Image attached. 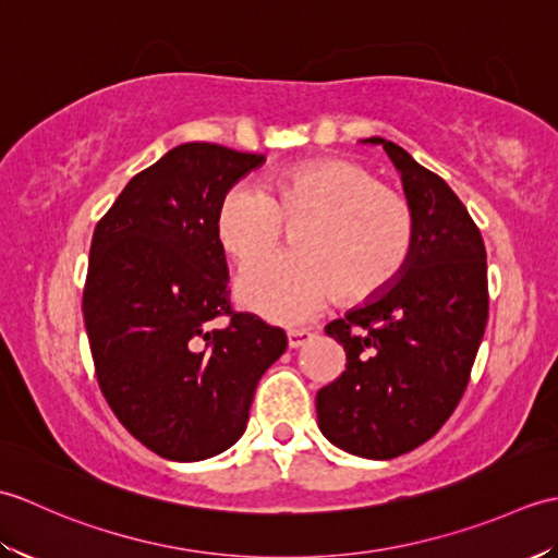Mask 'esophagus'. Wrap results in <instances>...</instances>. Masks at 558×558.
Listing matches in <instances>:
<instances>
[{
	"label": "esophagus",
	"instance_id": "34e87169",
	"mask_svg": "<svg viewBox=\"0 0 558 558\" xmlns=\"http://www.w3.org/2000/svg\"><path fill=\"white\" fill-rule=\"evenodd\" d=\"M310 338H312V330H306V328H290L288 330V345L290 348H302Z\"/></svg>",
	"mask_w": 558,
	"mask_h": 558
}]
</instances>
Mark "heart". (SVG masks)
<instances>
[{"instance_id":"heart-1","label":"heart","mask_w":558,"mask_h":558,"mask_svg":"<svg viewBox=\"0 0 558 558\" xmlns=\"http://www.w3.org/2000/svg\"><path fill=\"white\" fill-rule=\"evenodd\" d=\"M294 232V254L242 270L236 298L260 316L298 324L336 298L362 302L393 286L414 248V213L398 192L350 160H312L236 184L222 196L216 232L236 264L272 252Z\"/></svg>"}]
</instances>
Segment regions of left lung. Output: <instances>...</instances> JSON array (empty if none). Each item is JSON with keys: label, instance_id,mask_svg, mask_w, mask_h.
<instances>
[{"label": "left lung", "instance_id": "obj_1", "mask_svg": "<svg viewBox=\"0 0 558 558\" xmlns=\"http://www.w3.org/2000/svg\"><path fill=\"white\" fill-rule=\"evenodd\" d=\"M414 213V248L396 286L326 326L345 372L316 393L318 429L352 456L388 460L441 429L465 393L489 316L487 248L441 177L381 136Z\"/></svg>", "mask_w": 558, "mask_h": 558}]
</instances>
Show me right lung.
<instances>
[{"mask_svg": "<svg viewBox=\"0 0 558 558\" xmlns=\"http://www.w3.org/2000/svg\"><path fill=\"white\" fill-rule=\"evenodd\" d=\"M182 144L132 177L96 225L83 322L98 386L126 432L168 460L222 453L246 429L286 330L234 312L216 232L222 196L264 162ZM229 316V326L211 322Z\"/></svg>", "mask_w": 558, "mask_h": 558, "instance_id": "add662e5", "label": "right lung"}]
</instances>
